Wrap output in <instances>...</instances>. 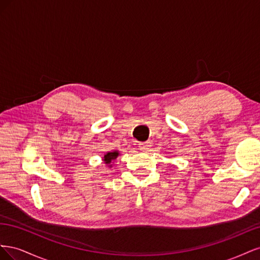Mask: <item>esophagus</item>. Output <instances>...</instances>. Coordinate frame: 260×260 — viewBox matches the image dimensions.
I'll use <instances>...</instances> for the list:
<instances>
[{"instance_id": "1", "label": "esophagus", "mask_w": 260, "mask_h": 260, "mask_svg": "<svg viewBox=\"0 0 260 260\" xmlns=\"http://www.w3.org/2000/svg\"><path fill=\"white\" fill-rule=\"evenodd\" d=\"M152 146V143L149 142V141H146V142H141L139 143V149H141V151H148L149 148H151Z\"/></svg>"}]
</instances>
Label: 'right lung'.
Instances as JSON below:
<instances>
[{
	"mask_svg": "<svg viewBox=\"0 0 260 260\" xmlns=\"http://www.w3.org/2000/svg\"><path fill=\"white\" fill-rule=\"evenodd\" d=\"M119 155H120V153L118 152V151L108 152V153H106V154L103 156V159H102V160H103V162L106 165V166H107L108 168H112L114 160H115Z\"/></svg>",
	"mask_w": 260,
	"mask_h": 260,
	"instance_id": "obj_1",
	"label": "right lung"
}]
</instances>
